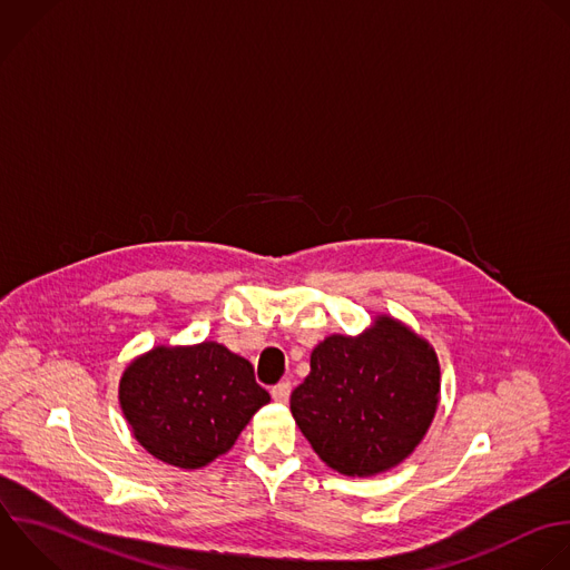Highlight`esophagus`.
<instances>
[{
  "instance_id": "34e87169",
  "label": "esophagus",
  "mask_w": 570,
  "mask_h": 570,
  "mask_svg": "<svg viewBox=\"0 0 570 570\" xmlns=\"http://www.w3.org/2000/svg\"><path fill=\"white\" fill-rule=\"evenodd\" d=\"M271 394H273V401H275V403H288V399H291V383L284 381V383L275 385Z\"/></svg>"
}]
</instances>
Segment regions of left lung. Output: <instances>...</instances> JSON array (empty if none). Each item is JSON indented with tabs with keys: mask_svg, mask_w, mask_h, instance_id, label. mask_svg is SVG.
Wrapping results in <instances>:
<instances>
[{
	"mask_svg": "<svg viewBox=\"0 0 570 570\" xmlns=\"http://www.w3.org/2000/svg\"><path fill=\"white\" fill-rule=\"evenodd\" d=\"M441 399L434 346L392 315L360 335L333 333L311 353L291 412L315 454L344 476L401 465L425 439Z\"/></svg>",
	"mask_w": 570,
	"mask_h": 570,
	"instance_id": "8db88e82",
	"label": "left lung"
}]
</instances>
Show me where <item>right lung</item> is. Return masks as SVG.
<instances>
[{"label":"right lung","mask_w":570,"mask_h":570,"mask_svg":"<svg viewBox=\"0 0 570 570\" xmlns=\"http://www.w3.org/2000/svg\"><path fill=\"white\" fill-rule=\"evenodd\" d=\"M118 401L134 439L154 459L199 470L235 445L271 396L246 357L206 340L136 355L120 375Z\"/></svg>","instance_id":"right-lung-1"}]
</instances>
